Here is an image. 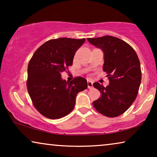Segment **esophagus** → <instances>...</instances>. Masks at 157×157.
Here are the masks:
<instances>
[{"label": "esophagus", "mask_w": 157, "mask_h": 157, "mask_svg": "<svg viewBox=\"0 0 157 157\" xmlns=\"http://www.w3.org/2000/svg\"><path fill=\"white\" fill-rule=\"evenodd\" d=\"M88 88H89V89H91L92 88H93V82H92L91 81H88Z\"/></svg>", "instance_id": "esophagus-1"}]
</instances>
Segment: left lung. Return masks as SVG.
<instances>
[{
    "label": "left lung",
    "instance_id": "left-lung-1",
    "mask_svg": "<svg viewBox=\"0 0 157 157\" xmlns=\"http://www.w3.org/2000/svg\"><path fill=\"white\" fill-rule=\"evenodd\" d=\"M87 40L104 52L103 70L109 79L106 87L94 83L101 94L93 102L94 108L107 117H118L129 108L138 94L141 81L138 56L130 45L117 37L105 36Z\"/></svg>",
    "mask_w": 157,
    "mask_h": 157
}]
</instances>
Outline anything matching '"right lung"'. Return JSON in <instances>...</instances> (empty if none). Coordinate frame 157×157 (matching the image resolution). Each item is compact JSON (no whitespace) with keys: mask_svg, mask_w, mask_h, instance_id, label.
<instances>
[{"mask_svg":"<svg viewBox=\"0 0 157 157\" xmlns=\"http://www.w3.org/2000/svg\"><path fill=\"white\" fill-rule=\"evenodd\" d=\"M85 38H59L41 45L28 66L27 89L33 106L51 119L62 118L74 108L78 92L87 89V81L78 76L69 82L61 73L72 66L76 51Z\"/></svg>","mask_w":157,"mask_h":157,"instance_id":"obj_1","label":"right lung"}]
</instances>
